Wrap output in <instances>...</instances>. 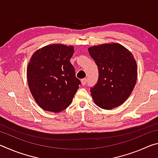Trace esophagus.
Returning <instances> with one entry per match:
<instances>
[{
	"instance_id": "obj_1",
	"label": "esophagus",
	"mask_w": 158,
	"mask_h": 158,
	"mask_svg": "<svg viewBox=\"0 0 158 158\" xmlns=\"http://www.w3.org/2000/svg\"><path fill=\"white\" fill-rule=\"evenodd\" d=\"M86 82H87V79L86 78H84L81 79V84L83 85H85V84H86Z\"/></svg>"
}]
</instances>
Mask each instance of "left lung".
<instances>
[{
    "instance_id": "8db88e82",
    "label": "left lung",
    "mask_w": 158,
    "mask_h": 158,
    "mask_svg": "<svg viewBox=\"0 0 158 158\" xmlns=\"http://www.w3.org/2000/svg\"><path fill=\"white\" fill-rule=\"evenodd\" d=\"M98 68L97 84L90 88L99 107L112 109L129 98L137 78V66L132 53L119 44H104L89 49Z\"/></svg>"
}]
</instances>
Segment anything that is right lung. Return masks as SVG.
I'll return each mask as SVG.
<instances>
[{"label":"right lung","instance_id":"right-lung-1","mask_svg":"<svg viewBox=\"0 0 158 158\" xmlns=\"http://www.w3.org/2000/svg\"><path fill=\"white\" fill-rule=\"evenodd\" d=\"M74 48L48 45L33 53L27 68L32 95L45 111H62L70 105L81 81L69 62Z\"/></svg>","mask_w":158,"mask_h":158}]
</instances>
